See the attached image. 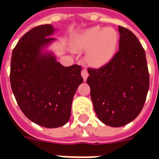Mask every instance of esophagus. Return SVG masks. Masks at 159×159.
Masks as SVG:
<instances>
[{
    "label": "esophagus",
    "mask_w": 159,
    "mask_h": 159,
    "mask_svg": "<svg viewBox=\"0 0 159 159\" xmlns=\"http://www.w3.org/2000/svg\"><path fill=\"white\" fill-rule=\"evenodd\" d=\"M81 76H82L84 81H86L87 79H88V77H89V72H88V70H86V69L82 70V71H81Z\"/></svg>",
    "instance_id": "obj_1"
}]
</instances>
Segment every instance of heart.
<instances>
[{
    "label": "heart",
    "instance_id": "1",
    "mask_svg": "<svg viewBox=\"0 0 159 159\" xmlns=\"http://www.w3.org/2000/svg\"><path fill=\"white\" fill-rule=\"evenodd\" d=\"M118 40V34L112 28L93 26L77 34L71 42V48L75 52L88 51L86 55L88 64L100 68L115 56Z\"/></svg>",
    "mask_w": 159,
    "mask_h": 159
}]
</instances>
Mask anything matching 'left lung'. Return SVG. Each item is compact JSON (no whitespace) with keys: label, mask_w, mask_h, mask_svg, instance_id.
Masks as SVG:
<instances>
[{"label":"left lung","mask_w":159,"mask_h":159,"mask_svg":"<svg viewBox=\"0 0 159 159\" xmlns=\"http://www.w3.org/2000/svg\"><path fill=\"white\" fill-rule=\"evenodd\" d=\"M119 50L104 66L89 68L87 82L97 118L119 127L142 111L150 87L146 55L137 37L119 26Z\"/></svg>","instance_id":"8db88e82"}]
</instances>
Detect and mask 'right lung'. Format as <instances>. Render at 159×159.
<instances>
[{
	"mask_svg": "<svg viewBox=\"0 0 159 159\" xmlns=\"http://www.w3.org/2000/svg\"><path fill=\"white\" fill-rule=\"evenodd\" d=\"M52 25H42L25 34L13 49L10 85L23 113L37 125L55 128L65 125L70 117L71 102L83 82L81 67H69L45 51L56 39Z\"/></svg>",
	"mask_w": 159,
	"mask_h": 159,
	"instance_id": "add662e5",
	"label": "right lung"
}]
</instances>
